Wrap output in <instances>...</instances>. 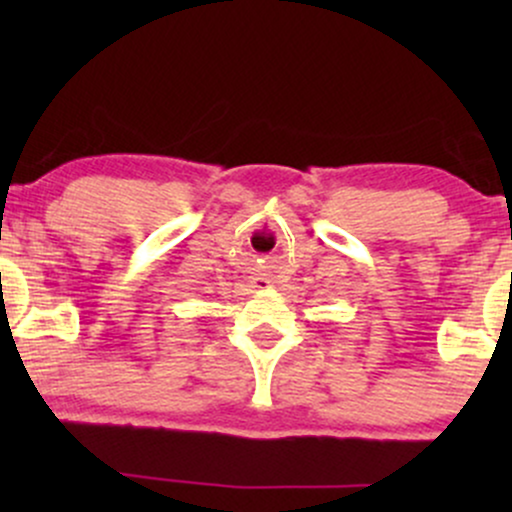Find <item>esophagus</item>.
<instances>
[{"label": "esophagus", "instance_id": "obj_1", "mask_svg": "<svg viewBox=\"0 0 512 512\" xmlns=\"http://www.w3.org/2000/svg\"><path fill=\"white\" fill-rule=\"evenodd\" d=\"M252 284H255L257 289H269V286H272V281L264 279V276H255V281H252Z\"/></svg>", "mask_w": 512, "mask_h": 512}]
</instances>
